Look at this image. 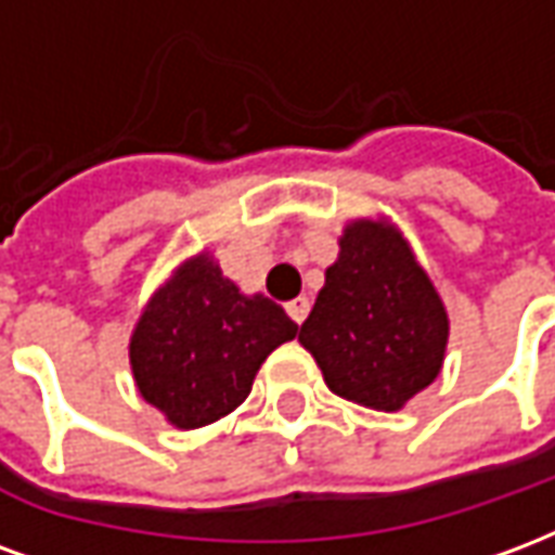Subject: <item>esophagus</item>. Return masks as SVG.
I'll list each match as a JSON object with an SVG mask.
<instances>
[{
    "instance_id": "1",
    "label": "esophagus",
    "mask_w": 555,
    "mask_h": 555,
    "mask_svg": "<svg viewBox=\"0 0 555 555\" xmlns=\"http://www.w3.org/2000/svg\"><path fill=\"white\" fill-rule=\"evenodd\" d=\"M285 309H288V314L294 318V321H297V324H302V321L309 318V309H312V302H309V297H297V300H291Z\"/></svg>"
}]
</instances>
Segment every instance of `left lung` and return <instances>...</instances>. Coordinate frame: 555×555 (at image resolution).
I'll return each mask as SVG.
<instances>
[{
	"label": "left lung",
	"instance_id": "1",
	"mask_svg": "<svg viewBox=\"0 0 555 555\" xmlns=\"http://www.w3.org/2000/svg\"><path fill=\"white\" fill-rule=\"evenodd\" d=\"M326 386L362 408L396 413L437 380L449 314L392 219H350L338 258L300 326Z\"/></svg>",
	"mask_w": 555,
	"mask_h": 555
}]
</instances>
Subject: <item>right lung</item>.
Wrapping results in <instances>:
<instances>
[{
	"label": "right lung",
	"instance_id": "1",
	"mask_svg": "<svg viewBox=\"0 0 555 555\" xmlns=\"http://www.w3.org/2000/svg\"><path fill=\"white\" fill-rule=\"evenodd\" d=\"M297 324L264 294H243L202 249L171 270L130 336L139 396L181 430L229 416L249 396L261 362Z\"/></svg>",
	"mask_w": 555,
	"mask_h": 555
}]
</instances>
